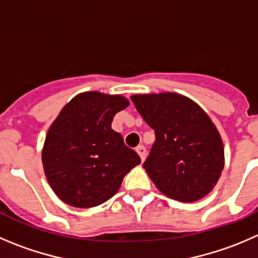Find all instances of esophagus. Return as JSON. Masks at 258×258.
I'll use <instances>...</instances> for the list:
<instances>
[{"instance_id": "obj_1", "label": "esophagus", "mask_w": 258, "mask_h": 258, "mask_svg": "<svg viewBox=\"0 0 258 258\" xmlns=\"http://www.w3.org/2000/svg\"><path fill=\"white\" fill-rule=\"evenodd\" d=\"M136 151H137V153L139 154V157H141V159H142V162L144 161V159H146V157H147V149H146V147L144 146H138L136 148Z\"/></svg>"}]
</instances>
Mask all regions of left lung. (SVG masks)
<instances>
[{
  "mask_svg": "<svg viewBox=\"0 0 258 258\" xmlns=\"http://www.w3.org/2000/svg\"><path fill=\"white\" fill-rule=\"evenodd\" d=\"M131 99L156 134L143 167L157 188L183 203L208 195L224 168V147L207 112L176 92Z\"/></svg>",
  "mask_w": 258,
  "mask_h": 258,
  "instance_id": "left-lung-1",
  "label": "left lung"
}]
</instances>
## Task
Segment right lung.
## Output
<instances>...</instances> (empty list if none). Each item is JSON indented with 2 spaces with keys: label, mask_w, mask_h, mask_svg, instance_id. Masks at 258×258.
Segmentation results:
<instances>
[{
  "label": "right lung",
  "mask_w": 258,
  "mask_h": 258,
  "mask_svg": "<svg viewBox=\"0 0 258 258\" xmlns=\"http://www.w3.org/2000/svg\"><path fill=\"white\" fill-rule=\"evenodd\" d=\"M129 106L121 95L90 91L73 97L49 127L41 159L55 195L75 208L102 204L141 163L136 151L111 129L115 114Z\"/></svg>",
  "instance_id": "1"
}]
</instances>
